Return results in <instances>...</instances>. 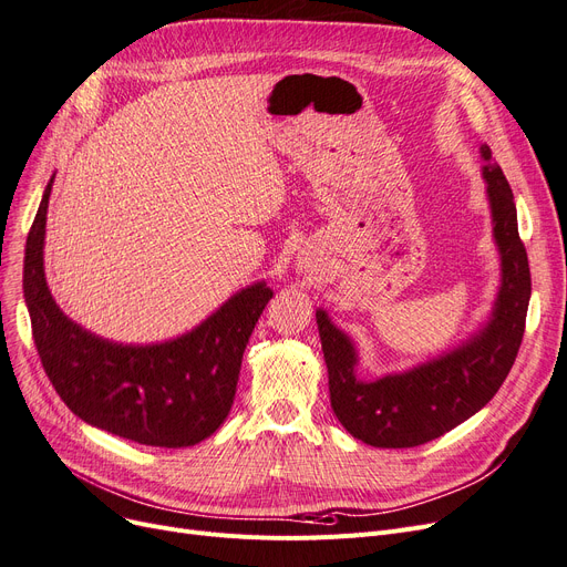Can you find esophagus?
Instances as JSON below:
<instances>
[{
	"label": "esophagus",
	"instance_id": "34e87169",
	"mask_svg": "<svg viewBox=\"0 0 567 567\" xmlns=\"http://www.w3.org/2000/svg\"><path fill=\"white\" fill-rule=\"evenodd\" d=\"M305 265H307V267H309V260H307V258H305Z\"/></svg>",
	"mask_w": 567,
	"mask_h": 567
}]
</instances>
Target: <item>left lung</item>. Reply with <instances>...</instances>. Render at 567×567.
<instances>
[{
  "mask_svg": "<svg viewBox=\"0 0 567 567\" xmlns=\"http://www.w3.org/2000/svg\"><path fill=\"white\" fill-rule=\"evenodd\" d=\"M484 178L493 212V233L503 256V286L491 323L465 347L440 360L377 381L353 374L355 351L349 337L337 330L326 311L316 323L328 365L332 410L360 442L381 449H410L456 427L497 393L507 379L526 330L530 300V267L518 237L514 195L501 165L484 144Z\"/></svg>",
  "mask_w": 567,
  "mask_h": 567,
  "instance_id": "8db88e82",
  "label": "left lung"
}]
</instances>
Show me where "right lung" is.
I'll return each mask as SVG.
<instances>
[{"instance_id":"obj_1","label":"right lung","mask_w":567,"mask_h":567,"mask_svg":"<svg viewBox=\"0 0 567 567\" xmlns=\"http://www.w3.org/2000/svg\"><path fill=\"white\" fill-rule=\"evenodd\" d=\"M51 184L28 235L22 290L34 347L53 389L90 425L146 446L207 440L228 416L241 355L271 290L244 288L193 332L155 347H121L90 334L58 309L43 279Z\"/></svg>"}]
</instances>
